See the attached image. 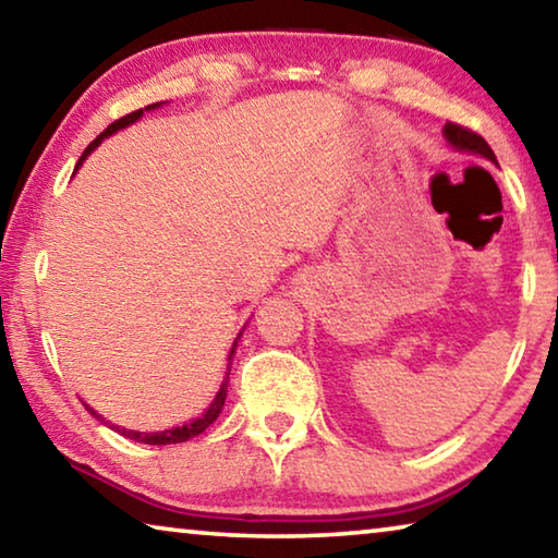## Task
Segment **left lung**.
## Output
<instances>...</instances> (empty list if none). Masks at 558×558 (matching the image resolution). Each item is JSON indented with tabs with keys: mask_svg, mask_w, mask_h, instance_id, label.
I'll return each mask as SVG.
<instances>
[{
	"mask_svg": "<svg viewBox=\"0 0 558 558\" xmlns=\"http://www.w3.org/2000/svg\"><path fill=\"white\" fill-rule=\"evenodd\" d=\"M442 135H446L448 145L456 147L458 153H470V155L485 157L493 165H497V157L493 153V147H489L485 140L477 135V132H472V130L462 128V125H456V122H446V128H442Z\"/></svg>",
	"mask_w": 558,
	"mask_h": 558,
	"instance_id": "left-lung-1",
	"label": "left lung"
}]
</instances>
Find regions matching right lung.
Wrapping results in <instances>:
<instances>
[{
	"label": "right lung",
	"mask_w": 558,
	"mask_h": 558,
	"mask_svg": "<svg viewBox=\"0 0 558 558\" xmlns=\"http://www.w3.org/2000/svg\"><path fill=\"white\" fill-rule=\"evenodd\" d=\"M155 108H159V102H153V106H147L145 110H155ZM145 110H135V112H130V116L120 118V120L112 122V125H108V128H106V132H100V135H98L96 140H93V143L86 147V153L81 155V159H78V165H75V169H78V167L83 165V159H86V157L93 153V149H96V147L102 143V140L110 137L112 132H118V130H122V128L132 125V122L143 118V112H145ZM239 337H241V335H239ZM239 337H235V342H233L231 352H229V366H226V376H223V384H221L219 393L214 396V401L209 403V409H206V411L199 415V418L189 421V423H184V426H177V428H169V430H157V433H143V430H130V428H120V426H116V423L106 421V418H102L100 413L93 411L88 403H86V411H90L93 415H96V418H98L100 423H106V426H110L112 430L120 433V436H125V438L135 440V442H145V446H172V442H186L189 438L199 436V433H204L206 428L211 426V423H214L216 418H219V413H221V409H223V401H226V391H229L231 359H233V354H235V347H239Z\"/></svg>",
	"instance_id": "add662e5"
}]
</instances>
